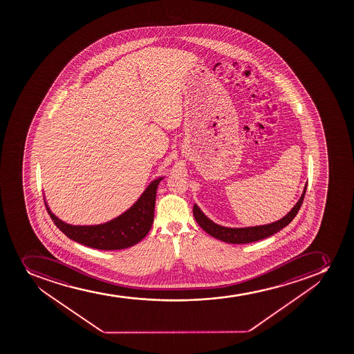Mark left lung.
Here are the masks:
<instances>
[{
  "label": "left lung",
  "instance_id": "8db88e82",
  "mask_svg": "<svg viewBox=\"0 0 354 354\" xmlns=\"http://www.w3.org/2000/svg\"><path fill=\"white\" fill-rule=\"evenodd\" d=\"M306 190H307V183L305 185L300 200L292 207V210L285 217L274 221V223H271V224L259 225V226H252V227H225L221 225L216 224L214 221H211L210 218H207L197 204H194V217L196 219L197 224L200 225L207 234H210L211 236L221 240V241L234 243V245L259 241L262 239L269 238L277 232L286 227L287 225L293 221L294 217L297 216L298 211L301 207L302 202L305 198Z\"/></svg>",
  "mask_w": 354,
  "mask_h": 354
}]
</instances>
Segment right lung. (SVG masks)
I'll return each instance as SVG.
<instances>
[{
  "label": "right lung",
  "instance_id": "right-lung-1",
  "mask_svg": "<svg viewBox=\"0 0 354 354\" xmlns=\"http://www.w3.org/2000/svg\"><path fill=\"white\" fill-rule=\"evenodd\" d=\"M164 176L151 181L140 198L122 214L98 225H71L56 217L45 201L46 209L54 224L68 238L81 245L102 250H119L136 245L152 227L158 185Z\"/></svg>",
  "mask_w": 354,
  "mask_h": 354
}]
</instances>
